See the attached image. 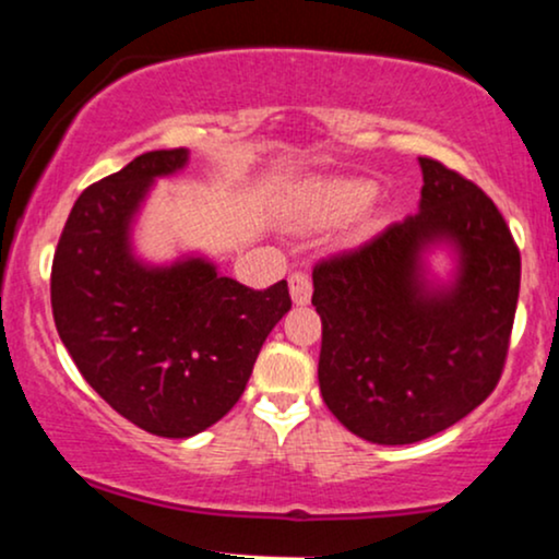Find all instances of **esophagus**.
Listing matches in <instances>:
<instances>
[{"label":"esophagus","instance_id":"34e87169","mask_svg":"<svg viewBox=\"0 0 559 559\" xmlns=\"http://www.w3.org/2000/svg\"><path fill=\"white\" fill-rule=\"evenodd\" d=\"M288 292H292L294 305H307L312 297V284H310V275L305 271H294L288 275Z\"/></svg>","mask_w":559,"mask_h":559}]
</instances>
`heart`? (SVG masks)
<instances>
[{"label": "heart", "instance_id": "1", "mask_svg": "<svg viewBox=\"0 0 559 559\" xmlns=\"http://www.w3.org/2000/svg\"><path fill=\"white\" fill-rule=\"evenodd\" d=\"M376 191V183L365 181V178H344V181L325 183L307 207V221L333 223L360 213L373 202Z\"/></svg>", "mask_w": 559, "mask_h": 559}]
</instances>
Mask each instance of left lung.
<instances>
[{
	"instance_id": "1",
	"label": "left lung",
	"mask_w": 559,
	"mask_h": 559,
	"mask_svg": "<svg viewBox=\"0 0 559 559\" xmlns=\"http://www.w3.org/2000/svg\"><path fill=\"white\" fill-rule=\"evenodd\" d=\"M420 210L349 252L320 260L318 381L338 420L373 444H415L463 420L504 370L521 252L476 183L420 157ZM452 242L461 273L428 287L419 252Z\"/></svg>"
}]
</instances>
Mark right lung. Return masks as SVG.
Segmentation results:
<instances>
[{
	"label": "right lung",
	"mask_w": 559,
	"mask_h": 559,
	"mask_svg": "<svg viewBox=\"0 0 559 559\" xmlns=\"http://www.w3.org/2000/svg\"><path fill=\"white\" fill-rule=\"evenodd\" d=\"M186 159V150L146 152L88 186L52 260V316L75 368L115 413L165 439H189L239 402L292 310L286 281L254 292L202 258L168 267L133 258L139 204Z\"/></svg>",
	"instance_id": "obj_1"
}]
</instances>
